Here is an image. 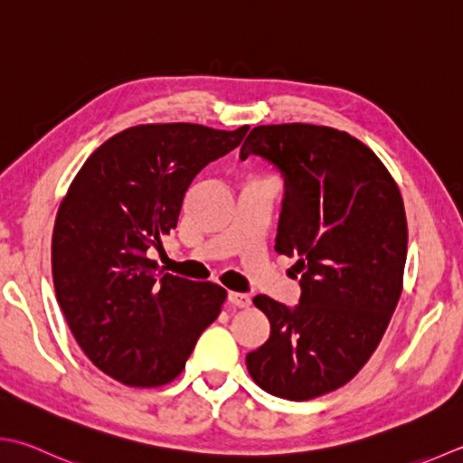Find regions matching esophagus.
<instances>
[{"instance_id":"1","label":"esophagus","mask_w":463,"mask_h":463,"mask_svg":"<svg viewBox=\"0 0 463 463\" xmlns=\"http://www.w3.org/2000/svg\"><path fill=\"white\" fill-rule=\"evenodd\" d=\"M226 298H229L231 305L239 307V309H247V307L250 305V297L244 295V293H234V291H231L229 297H226Z\"/></svg>"}]
</instances>
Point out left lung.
Masks as SVG:
<instances>
[{
	"label": "left lung",
	"mask_w": 463,
	"mask_h": 463,
	"mask_svg": "<svg viewBox=\"0 0 463 463\" xmlns=\"http://www.w3.org/2000/svg\"><path fill=\"white\" fill-rule=\"evenodd\" d=\"M250 154L285 178L275 250L297 257L298 305L252 298L270 335L247 355L259 387L313 400L345 385L373 355L400 301L407 221L383 162L347 132L313 124L257 126Z\"/></svg>",
	"instance_id": "left-lung-1"
}]
</instances>
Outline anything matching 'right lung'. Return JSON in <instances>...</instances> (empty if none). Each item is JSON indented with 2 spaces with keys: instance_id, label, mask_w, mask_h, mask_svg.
<instances>
[{
  "instance_id": "right-lung-1",
  "label": "right lung",
  "mask_w": 463,
  "mask_h": 463,
  "mask_svg": "<svg viewBox=\"0 0 463 463\" xmlns=\"http://www.w3.org/2000/svg\"><path fill=\"white\" fill-rule=\"evenodd\" d=\"M247 132L134 126L106 140L70 184L52 237L56 298L81 351L116 382H172L219 317L222 287L162 273L148 252L176 229L198 172Z\"/></svg>"
}]
</instances>
